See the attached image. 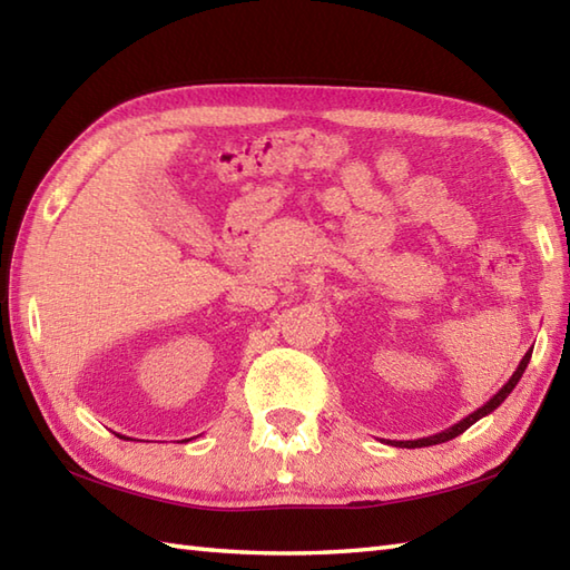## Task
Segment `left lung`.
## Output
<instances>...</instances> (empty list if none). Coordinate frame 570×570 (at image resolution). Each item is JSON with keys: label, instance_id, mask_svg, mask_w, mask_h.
Segmentation results:
<instances>
[{"label": "left lung", "instance_id": "8db88e82", "mask_svg": "<svg viewBox=\"0 0 570 570\" xmlns=\"http://www.w3.org/2000/svg\"><path fill=\"white\" fill-rule=\"evenodd\" d=\"M529 360H531V350H529V353L522 357V362H519L512 377L504 382L502 390H500L498 394H494V396L490 399V402L482 404L478 411H472V414H468L465 419H460L458 423H453L451 429H445V431H441V433H433V435H426V439H416V441H390V443H392V445H399V448H426V445H439V443H445V441L455 439V435H460L463 431H468V429L472 426V423L480 421L482 416L492 414V411L498 409V406L504 402V399L512 394V390L517 386V382L522 380V374H524V370H527V365H529Z\"/></svg>", "mask_w": 570, "mask_h": 570}]
</instances>
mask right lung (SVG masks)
I'll return each mask as SVG.
<instances>
[{"label": "right lung", "instance_id": "right-lung-1", "mask_svg": "<svg viewBox=\"0 0 570 570\" xmlns=\"http://www.w3.org/2000/svg\"><path fill=\"white\" fill-rule=\"evenodd\" d=\"M188 441H190V439H188Z\"/></svg>", "mask_w": 570, "mask_h": 570}]
</instances>
